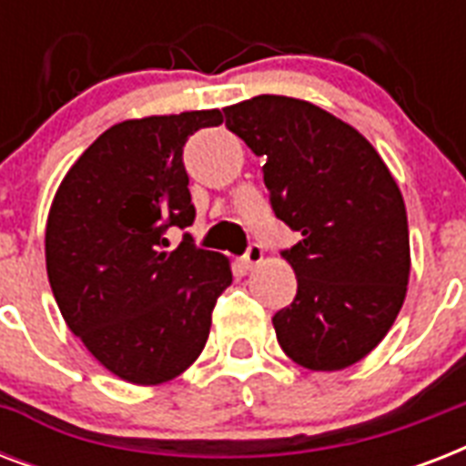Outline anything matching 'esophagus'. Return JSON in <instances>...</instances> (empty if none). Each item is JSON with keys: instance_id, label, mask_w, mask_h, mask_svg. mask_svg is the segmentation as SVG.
I'll use <instances>...</instances> for the list:
<instances>
[{"instance_id": "1", "label": "esophagus", "mask_w": 466, "mask_h": 466, "mask_svg": "<svg viewBox=\"0 0 466 466\" xmlns=\"http://www.w3.org/2000/svg\"><path fill=\"white\" fill-rule=\"evenodd\" d=\"M261 261H263L261 244H248L247 254H244L239 258L241 268H247V270H251V268H254V266H258V263H261Z\"/></svg>"}]
</instances>
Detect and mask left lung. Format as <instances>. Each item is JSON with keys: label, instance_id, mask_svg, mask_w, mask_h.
I'll use <instances>...</instances> for the list:
<instances>
[{"label": "left lung", "instance_id": "left-lung-1", "mask_svg": "<svg viewBox=\"0 0 466 466\" xmlns=\"http://www.w3.org/2000/svg\"><path fill=\"white\" fill-rule=\"evenodd\" d=\"M225 118L263 157L270 208L299 234L283 251L298 295L273 317L278 343L307 370L350 368L406 298L409 222L394 176L355 127L309 101L261 94Z\"/></svg>", "mask_w": 466, "mask_h": 466}]
</instances>
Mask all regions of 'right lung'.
<instances>
[{
	"mask_svg": "<svg viewBox=\"0 0 466 466\" xmlns=\"http://www.w3.org/2000/svg\"><path fill=\"white\" fill-rule=\"evenodd\" d=\"M222 113L123 120L98 135L55 193L46 266L69 331L113 375L161 384L196 362L212 309L232 285L229 261L168 227L193 225L183 147Z\"/></svg>",
	"mask_w": 466,
	"mask_h": 466,
	"instance_id": "add662e5",
	"label": "right lung"
}]
</instances>
